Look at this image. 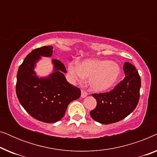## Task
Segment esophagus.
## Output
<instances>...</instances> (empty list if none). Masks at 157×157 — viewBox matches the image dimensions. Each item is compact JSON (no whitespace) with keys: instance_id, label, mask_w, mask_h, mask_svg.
Listing matches in <instances>:
<instances>
[{"instance_id":"34e87169","label":"esophagus","mask_w":157,"mask_h":157,"mask_svg":"<svg viewBox=\"0 0 157 157\" xmlns=\"http://www.w3.org/2000/svg\"><path fill=\"white\" fill-rule=\"evenodd\" d=\"M88 95V93L86 91H84V90H81V96L82 98H85L86 96H87Z\"/></svg>"}]
</instances>
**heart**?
<instances>
[{
    "label": "heart",
    "instance_id": "1",
    "mask_svg": "<svg viewBox=\"0 0 157 157\" xmlns=\"http://www.w3.org/2000/svg\"><path fill=\"white\" fill-rule=\"evenodd\" d=\"M68 69L74 80L81 81L84 78H89V86L96 92H104L111 89L121 75L119 64L107 60L86 59L78 65L71 63Z\"/></svg>",
    "mask_w": 157,
    "mask_h": 157
}]
</instances>
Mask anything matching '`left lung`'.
Returning a JSON list of instances; mask_svg holds the SVG:
<instances>
[{"label":"left lung","instance_id":"1","mask_svg":"<svg viewBox=\"0 0 157 157\" xmlns=\"http://www.w3.org/2000/svg\"><path fill=\"white\" fill-rule=\"evenodd\" d=\"M125 77L109 92L92 94L97 101L90 116L103 124L119 121L136 109L139 100L141 78L136 68L126 62L124 65Z\"/></svg>","mask_w":157,"mask_h":157}]
</instances>
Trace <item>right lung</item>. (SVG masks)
I'll list each match as a JSON object with an SVG mask.
<instances>
[{
    "mask_svg": "<svg viewBox=\"0 0 157 157\" xmlns=\"http://www.w3.org/2000/svg\"><path fill=\"white\" fill-rule=\"evenodd\" d=\"M53 46L34 49L25 58L17 73L16 95L25 111L38 121L53 123L65 115L68 105L78 99L81 90L66 81L63 63L53 59L54 71L46 78H38L34 68L40 56L51 57Z\"/></svg>",
    "mask_w": 157,
    "mask_h": 157,
    "instance_id": "1",
    "label": "right lung"
}]
</instances>
